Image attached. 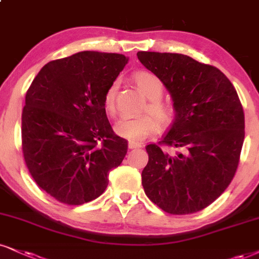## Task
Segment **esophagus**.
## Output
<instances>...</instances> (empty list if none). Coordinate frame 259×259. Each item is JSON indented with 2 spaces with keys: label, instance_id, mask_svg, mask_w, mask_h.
<instances>
[{
  "label": "esophagus",
  "instance_id": "obj_1",
  "mask_svg": "<svg viewBox=\"0 0 259 259\" xmlns=\"http://www.w3.org/2000/svg\"><path fill=\"white\" fill-rule=\"evenodd\" d=\"M128 148L130 149H138V148H142V143L139 142H133V140H131L128 143Z\"/></svg>",
  "mask_w": 259,
  "mask_h": 259
}]
</instances>
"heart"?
<instances>
[{"instance_id": "heart-1", "label": "heart", "mask_w": 259, "mask_h": 259, "mask_svg": "<svg viewBox=\"0 0 259 259\" xmlns=\"http://www.w3.org/2000/svg\"><path fill=\"white\" fill-rule=\"evenodd\" d=\"M135 82L145 97L149 98V103L144 110H149L151 114L121 116L114 123V132L117 136L133 142L146 138L157 131L158 123L161 126H167L173 119V109L159 101L163 94V85L157 76L150 72H139L135 75ZM116 92L117 82L114 81L104 94L103 105L109 114H114L116 110Z\"/></svg>"}]
</instances>
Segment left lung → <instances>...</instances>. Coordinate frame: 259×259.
I'll use <instances>...</instances> for the list:
<instances>
[{"instance_id":"1","label":"left lung","mask_w":259,"mask_h":259,"mask_svg":"<svg viewBox=\"0 0 259 259\" xmlns=\"http://www.w3.org/2000/svg\"><path fill=\"white\" fill-rule=\"evenodd\" d=\"M163 82L175 117L159 144H149L142 171L145 194L173 215L210 205L234 178L245 138V117L234 86L216 67L183 54L138 52ZM162 145L175 147L169 154Z\"/></svg>"}]
</instances>
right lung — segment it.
I'll use <instances>...</instances> for the list:
<instances>
[{
	"instance_id": "obj_1",
	"label": "right lung",
	"mask_w": 259,
	"mask_h": 259,
	"mask_svg": "<svg viewBox=\"0 0 259 259\" xmlns=\"http://www.w3.org/2000/svg\"><path fill=\"white\" fill-rule=\"evenodd\" d=\"M128 62L122 54L80 52L47 63L26 92L22 152L36 184L60 203L80 205L104 192L127 154L103 105Z\"/></svg>"
}]
</instances>
